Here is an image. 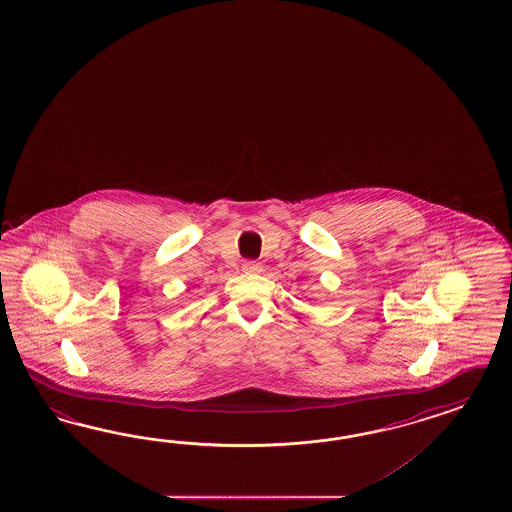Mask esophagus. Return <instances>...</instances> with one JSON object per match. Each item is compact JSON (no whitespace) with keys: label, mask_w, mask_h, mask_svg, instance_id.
Masks as SVG:
<instances>
[{"label":"esophagus","mask_w":512,"mask_h":512,"mask_svg":"<svg viewBox=\"0 0 512 512\" xmlns=\"http://www.w3.org/2000/svg\"><path fill=\"white\" fill-rule=\"evenodd\" d=\"M242 270L246 274H259L263 270V266H261V263H257V261H244L242 263Z\"/></svg>","instance_id":"34e87169"}]
</instances>
